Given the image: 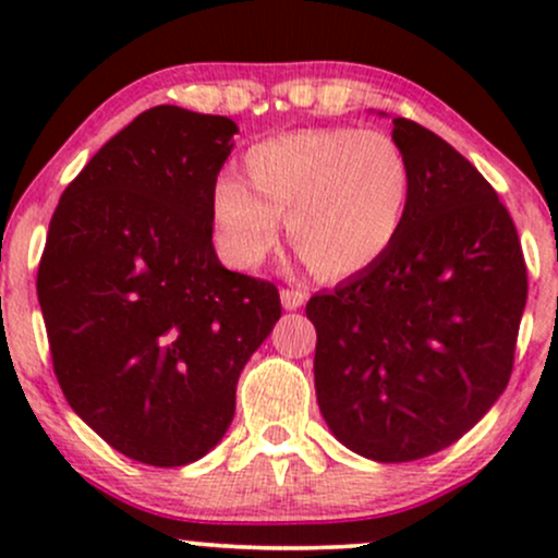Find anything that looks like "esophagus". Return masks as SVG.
I'll use <instances>...</instances> for the list:
<instances>
[{
	"label": "esophagus",
	"mask_w": 558,
	"mask_h": 558,
	"mask_svg": "<svg viewBox=\"0 0 558 558\" xmlns=\"http://www.w3.org/2000/svg\"><path fill=\"white\" fill-rule=\"evenodd\" d=\"M304 293L301 291H293V288H286V291H280V304H283V310H299L301 304H304Z\"/></svg>",
	"instance_id": "34e87169"
}]
</instances>
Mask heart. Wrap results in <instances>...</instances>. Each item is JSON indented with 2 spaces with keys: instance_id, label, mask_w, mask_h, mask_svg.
I'll return each mask as SVG.
<instances>
[{
  "instance_id": "1",
  "label": "heart",
  "mask_w": 558,
  "mask_h": 558,
  "mask_svg": "<svg viewBox=\"0 0 558 558\" xmlns=\"http://www.w3.org/2000/svg\"><path fill=\"white\" fill-rule=\"evenodd\" d=\"M241 170L246 183H215L213 217L222 252L243 270H257L278 248L283 215L293 246L325 278H349L377 265L407 217V157L380 131L283 133L254 144Z\"/></svg>"
}]
</instances>
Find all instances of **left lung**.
<instances>
[{
    "mask_svg": "<svg viewBox=\"0 0 558 558\" xmlns=\"http://www.w3.org/2000/svg\"><path fill=\"white\" fill-rule=\"evenodd\" d=\"M393 136L409 204L388 254L315 293V390L330 433L364 459L417 462L457 444L509 383L527 301L520 235L490 183L407 118Z\"/></svg>",
    "mask_w": 558,
    "mask_h": 558,
    "instance_id": "left-lung-1",
    "label": "left lung"
}]
</instances>
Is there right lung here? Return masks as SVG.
<instances>
[{
    "mask_svg": "<svg viewBox=\"0 0 558 558\" xmlns=\"http://www.w3.org/2000/svg\"><path fill=\"white\" fill-rule=\"evenodd\" d=\"M239 125L159 105L68 185L38 265L54 375L125 457L183 466L233 422L241 369L280 319L278 288L222 267L213 189Z\"/></svg>",
    "mask_w": 558,
    "mask_h": 558,
    "instance_id": "add662e5",
    "label": "right lung"
}]
</instances>
